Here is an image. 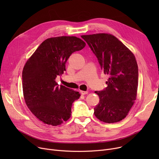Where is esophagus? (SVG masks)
I'll return each mask as SVG.
<instances>
[{
  "label": "esophagus",
  "mask_w": 159,
  "mask_h": 159,
  "mask_svg": "<svg viewBox=\"0 0 159 159\" xmlns=\"http://www.w3.org/2000/svg\"><path fill=\"white\" fill-rule=\"evenodd\" d=\"M80 93L82 95H86V94H88V91H80Z\"/></svg>",
  "instance_id": "34e87169"
}]
</instances>
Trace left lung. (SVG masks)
Here are the masks:
<instances>
[{"mask_svg":"<svg viewBox=\"0 0 159 159\" xmlns=\"http://www.w3.org/2000/svg\"><path fill=\"white\" fill-rule=\"evenodd\" d=\"M98 58L107 86L95 91L99 98L94 114L101 121L115 123L124 119L137 98L139 69L135 57L117 38L109 33L81 35Z\"/></svg>","mask_w":159,"mask_h":159,"instance_id":"obj_1","label":"left lung"}]
</instances>
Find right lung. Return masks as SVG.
Wrapping results in <instances>:
<instances>
[{
  "label": "right lung",
  "mask_w": 159,
  "mask_h": 159,
  "mask_svg": "<svg viewBox=\"0 0 159 159\" xmlns=\"http://www.w3.org/2000/svg\"><path fill=\"white\" fill-rule=\"evenodd\" d=\"M86 43L74 36L46 39L28 58L22 71L25 102L31 112L45 124L58 126L71 116L73 102L80 97L55 81L66 71V62L72 53Z\"/></svg>",
  "instance_id": "obj_1"
}]
</instances>
